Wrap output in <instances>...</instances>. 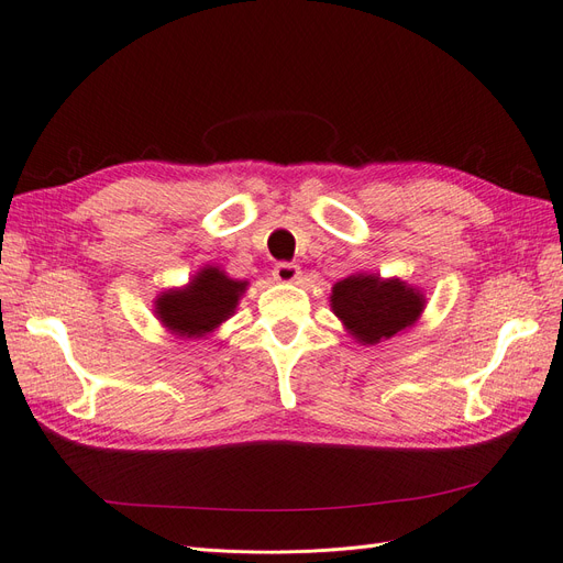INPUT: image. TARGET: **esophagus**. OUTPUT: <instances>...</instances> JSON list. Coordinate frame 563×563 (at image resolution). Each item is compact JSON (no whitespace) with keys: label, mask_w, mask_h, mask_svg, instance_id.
<instances>
[{"label":"esophagus","mask_w":563,"mask_h":563,"mask_svg":"<svg viewBox=\"0 0 563 563\" xmlns=\"http://www.w3.org/2000/svg\"><path fill=\"white\" fill-rule=\"evenodd\" d=\"M272 277L279 284H296L300 279V267L294 263H279L275 269H272Z\"/></svg>","instance_id":"esophagus-1"}]
</instances>
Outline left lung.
<instances>
[{
    "instance_id": "8db88e82",
    "label": "left lung",
    "mask_w": 563,
    "mask_h": 563,
    "mask_svg": "<svg viewBox=\"0 0 563 563\" xmlns=\"http://www.w3.org/2000/svg\"><path fill=\"white\" fill-rule=\"evenodd\" d=\"M424 305L428 300L418 286L399 277L383 279L376 272H356L331 288L333 314L362 345H378L416 327Z\"/></svg>"
}]
</instances>
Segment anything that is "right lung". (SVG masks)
Here are the masks:
<instances>
[{
	"instance_id": "add662e5",
	"label": "right lung",
	"mask_w": 563,
	"mask_h": 563,
	"mask_svg": "<svg viewBox=\"0 0 563 563\" xmlns=\"http://www.w3.org/2000/svg\"><path fill=\"white\" fill-rule=\"evenodd\" d=\"M249 282L232 279L218 265H203L185 286L155 298V317L176 338H203L234 314Z\"/></svg>"
}]
</instances>
